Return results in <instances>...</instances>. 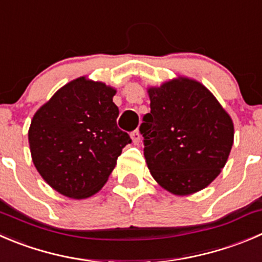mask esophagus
Returning <instances> with one entry per match:
<instances>
[{"mask_svg": "<svg viewBox=\"0 0 262 262\" xmlns=\"http://www.w3.org/2000/svg\"><path fill=\"white\" fill-rule=\"evenodd\" d=\"M130 137L134 144H138L139 142H141V134H139V130H134L133 133L130 134Z\"/></svg>", "mask_w": 262, "mask_h": 262, "instance_id": "1", "label": "esophagus"}]
</instances>
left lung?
I'll use <instances>...</instances> for the list:
<instances>
[{
  "mask_svg": "<svg viewBox=\"0 0 262 262\" xmlns=\"http://www.w3.org/2000/svg\"><path fill=\"white\" fill-rule=\"evenodd\" d=\"M151 113L139 132L154 179L177 195L206 188L227 164L234 139L230 116L197 80L179 77L148 88Z\"/></svg>",
  "mask_w": 262,
  "mask_h": 262,
  "instance_id": "obj_1",
  "label": "left lung"
}]
</instances>
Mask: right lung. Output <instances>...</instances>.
<instances>
[{"mask_svg":"<svg viewBox=\"0 0 262 262\" xmlns=\"http://www.w3.org/2000/svg\"><path fill=\"white\" fill-rule=\"evenodd\" d=\"M116 91L85 77L63 85L33 116L28 139L33 164L47 184L70 199L105 185L132 139L116 125Z\"/></svg>","mask_w":262,"mask_h":262,"instance_id":"obj_1","label":"right lung"}]
</instances>
